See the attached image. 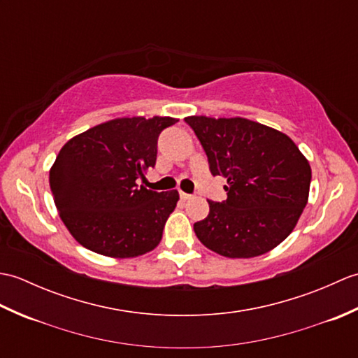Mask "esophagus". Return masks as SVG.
I'll return each instance as SVG.
<instances>
[{"mask_svg":"<svg viewBox=\"0 0 358 358\" xmlns=\"http://www.w3.org/2000/svg\"><path fill=\"white\" fill-rule=\"evenodd\" d=\"M180 199L183 200V201H186V200H189V199H192V195H191V194H186V192H183V191H180Z\"/></svg>","mask_w":358,"mask_h":358,"instance_id":"esophagus-1","label":"esophagus"}]
</instances>
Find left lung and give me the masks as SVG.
I'll list each match as a JSON object with an SVG mask.
<instances>
[{
    "label": "left lung",
    "mask_w": 358,
    "mask_h": 358,
    "mask_svg": "<svg viewBox=\"0 0 358 358\" xmlns=\"http://www.w3.org/2000/svg\"><path fill=\"white\" fill-rule=\"evenodd\" d=\"M206 152L212 175L227 180V199L209 203L194 224L208 249L252 258L277 248L299 222L309 196L310 166L283 132L248 118H185Z\"/></svg>",
    "instance_id": "left-lung-1"
}]
</instances>
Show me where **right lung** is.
I'll list each match as a JSON object with an SVG mask.
<instances>
[{"label": "right lung", "instance_id": "right-lung-1", "mask_svg": "<svg viewBox=\"0 0 358 358\" xmlns=\"http://www.w3.org/2000/svg\"><path fill=\"white\" fill-rule=\"evenodd\" d=\"M172 117L115 118L67 141L50 167L53 201L81 246L112 258L150 252L162 241L180 195L136 185L157 162V141Z\"/></svg>", "mask_w": 358, "mask_h": 358}]
</instances>
